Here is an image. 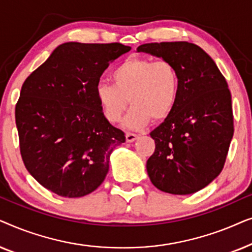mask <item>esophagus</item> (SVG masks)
<instances>
[{
  "instance_id": "34e87169",
  "label": "esophagus",
  "mask_w": 252,
  "mask_h": 252,
  "mask_svg": "<svg viewBox=\"0 0 252 252\" xmlns=\"http://www.w3.org/2000/svg\"><path fill=\"white\" fill-rule=\"evenodd\" d=\"M137 139V135L134 133H126V141L127 142H133V141H135Z\"/></svg>"
}]
</instances>
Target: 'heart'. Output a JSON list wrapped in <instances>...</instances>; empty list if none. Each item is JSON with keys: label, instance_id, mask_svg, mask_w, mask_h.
Here are the masks:
<instances>
[{"label": "heart", "instance_id": "heart-1", "mask_svg": "<svg viewBox=\"0 0 252 252\" xmlns=\"http://www.w3.org/2000/svg\"><path fill=\"white\" fill-rule=\"evenodd\" d=\"M113 85L99 82L95 96L106 120H122L129 102L133 105L124 120L129 128H141L163 122L173 112L180 94V77L174 64L167 61L128 57L111 74Z\"/></svg>", "mask_w": 252, "mask_h": 252}]
</instances>
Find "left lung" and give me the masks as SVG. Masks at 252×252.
I'll return each mask as SVG.
<instances>
[{"mask_svg":"<svg viewBox=\"0 0 252 252\" xmlns=\"http://www.w3.org/2000/svg\"><path fill=\"white\" fill-rule=\"evenodd\" d=\"M142 51L175 65L180 94L173 112L150 135L147 161L155 187L174 195L201 190L222 171L234 134L232 95L215 62L194 43L141 44Z\"/></svg>","mask_w":252,"mask_h":252,"instance_id":"left-lung-1","label":"left lung"}]
</instances>
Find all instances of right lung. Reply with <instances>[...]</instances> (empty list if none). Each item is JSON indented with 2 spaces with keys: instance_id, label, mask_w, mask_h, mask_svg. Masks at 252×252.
Listing matches in <instances>:
<instances>
[{
  "instance_id": "right-lung-1",
  "label": "right lung",
  "mask_w": 252,
  "mask_h": 252,
  "mask_svg": "<svg viewBox=\"0 0 252 252\" xmlns=\"http://www.w3.org/2000/svg\"><path fill=\"white\" fill-rule=\"evenodd\" d=\"M130 47L66 42L31 73L16 104L20 155L30 174L62 197H82L108 174L125 134L109 123L95 96L99 78Z\"/></svg>"
}]
</instances>
